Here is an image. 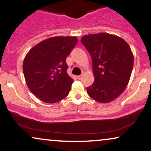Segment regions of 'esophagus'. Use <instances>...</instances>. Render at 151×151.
Returning <instances> with one entry per match:
<instances>
[{
	"label": "esophagus",
	"instance_id": "esophagus-1",
	"mask_svg": "<svg viewBox=\"0 0 151 151\" xmlns=\"http://www.w3.org/2000/svg\"><path fill=\"white\" fill-rule=\"evenodd\" d=\"M77 78H78V79H81V75L77 76Z\"/></svg>",
	"mask_w": 151,
	"mask_h": 151
}]
</instances>
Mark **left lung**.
<instances>
[{
  "mask_svg": "<svg viewBox=\"0 0 151 151\" xmlns=\"http://www.w3.org/2000/svg\"><path fill=\"white\" fill-rule=\"evenodd\" d=\"M81 42L92 60L94 81L86 88L95 101L108 103L120 96L128 85L133 55L124 40L109 33L84 35Z\"/></svg>",
  "mask_w": 151,
  "mask_h": 151,
  "instance_id": "obj_1",
  "label": "left lung"
}]
</instances>
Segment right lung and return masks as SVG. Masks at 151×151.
<instances>
[{"instance_id": "right-lung-1", "label": "right lung", "mask_w": 151, "mask_h": 151, "mask_svg": "<svg viewBox=\"0 0 151 151\" xmlns=\"http://www.w3.org/2000/svg\"><path fill=\"white\" fill-rule=\"evenodd\" d=\"M77 37H53L45 40L25 56L22 69L26 84L43 102L54 104L70 93L73 79L67 74L66 58L77 43Z\"/></svg>"}]
</instances>
